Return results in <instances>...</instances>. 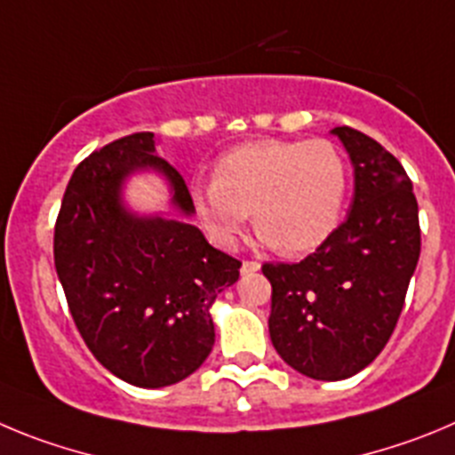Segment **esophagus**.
<instances>
[{"label": "esophagus", "instance_id": "34e87169", "mask_svg": "<svg viewBox=\"0 0 455 455\" xmlns=\"http://www.w3.org/2000/svg\"><path fill=\"white\" fill-rule=\"evenodd\" d=\"M258 269H260V263H256V260H243V267H240V272L249 274V272H258Z\"/></svg>", "mask_w": 455, "mask_h": 455}]
</instances>
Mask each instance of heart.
<instances>
[{
  "label": "heart",
  "instance_id": "heart-1",
  "mask_svg": "<svg viewBox=\"0 0 455 455\" xmlns=\"http://www.w3.org/2000/svg\"><path fill=\"white\" fill-rule=\"evenodd\" d=\"M349 192L342 151L329 140H256L227 151L190 199L218 247L233 249L253 211L258 237L281 253L315 251L333 235Z\"/></svg>",
  "mask_w": 455,
  "mask_h": 455
}]
</instances>
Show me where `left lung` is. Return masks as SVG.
Listing matches in <instances>:
<instances>
[{
    "label": "left lung",
    "instance_id": "left-lung-1",
    "mask_svg": "<svg viewBox=\"0 0 455 455\" xmlns=\"http://www.w3.org/2000/svg\"><path fill=\"white\" fill-rule=\"evenodd\" d=\"M354 165L349 215L301 263H265L269 338L299 374L342 380L387 345L419 260V208L406 170L370 136L335 126Z\"/></svg>",
    "mask_w": 455,
    "mask_h": 455
}]
</instances>
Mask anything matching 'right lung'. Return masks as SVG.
I'll return each mask as SVG.
<instances>
[{"label": "right lung", "instance_id": "right-lung-1", "mask_svg": "<svg viewBox=\"0 0 455 455\" xmlns=\"http://www.w3.org/2000/svg\"><path fill=\"white\" fill-rule=\"evenodd\" d=\"M140 171L166 179L179 219L125 206V181ZM192 215L186 181L149 131L90 154L63 195L54 265L69 313L95 358L131 386L154 390L197 371L215 345L211 306L240 276L243 263L211 247Z\"/></svg>", "mask_w": 455, "mask_h": 455}]
</instances>
